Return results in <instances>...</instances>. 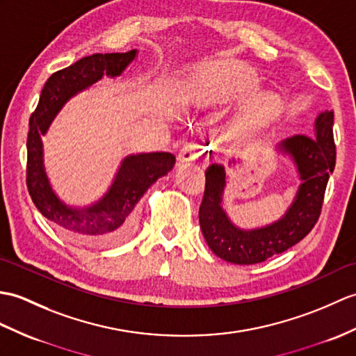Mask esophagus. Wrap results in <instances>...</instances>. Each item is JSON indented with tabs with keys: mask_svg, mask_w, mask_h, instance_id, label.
Masks as SVG:
<instances>
[{
	"mask_svg": "<svg viewBox=\"0 0 356 356\" xmlns=\"http://www.w3.org/2000/svg\"><path fill=\"white\" fill-rule=\"evenodd\" d=\"M197 156H198V145L194 143H189L180 148L177 158L180 162H189V161H194Z\"/></svg>",
	"mask_w": 356,
	"mask_h": 356,
	"instance_id": "obj_1",
	"label": "esophagus"
}]
</instances>
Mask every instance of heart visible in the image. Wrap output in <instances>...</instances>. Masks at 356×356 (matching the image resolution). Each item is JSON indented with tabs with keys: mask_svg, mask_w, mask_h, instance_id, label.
<instances>
[{
	"mask_svg": "<svg viewBox=\"0 0 356 356\" xmlns=\"http://www.w3.org/2000/svg\"><path fill=\"white\" fill-rule=\"evenodd\" d=\"M191 86L198 95L208 100H221V98L232 94L236 89L234 74L226 65L204 66L194 72L191 77Z\"/></svg>",
	"mask_w": 356,
	"mask_h": 356,
	"instance_id": "obj_1",
	"label": "heart"
}]
</instances>
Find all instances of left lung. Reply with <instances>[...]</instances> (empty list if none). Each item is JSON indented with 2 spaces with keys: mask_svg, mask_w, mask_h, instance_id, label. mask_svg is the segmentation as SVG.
Masks as SVG:
<instances>
[{
  "mask_svg": "<svg viewBox=\"0 0 356 356\" xmlns=\"http://www.w3.org/2000/svg\"><path fill=\"white\" fill-rule=\"evenodd\" d=\"M334 112L318 113L312 135H294L277 145L299 172L300 185L285 216L258 229H239L222 209L226 171L220 163L206 170L204 195L198 211L200 229L209 249L221 259L250 266L282 253L307 236L320 217L329 176L335 168ZM230 163V162H229Z\"/></svg>",
  "mask_w": 356,
  "mask_h": 356,
  "instance_id": "1",
  "label": "left lung"
}]
</instances>
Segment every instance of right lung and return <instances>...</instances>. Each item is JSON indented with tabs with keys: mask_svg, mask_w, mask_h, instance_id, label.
<instances>
[{
	"mask_svg": "<svg viewBox=\"0 0 356 356\" xmlns=\"http://www.w3.org/2000/svg\"><path fill=\"white\" fill-rule=\"evenodd\" d=\"M138 51L92 54L77 60L49 77L36 111L30 117L27 138V188L33 203L45 218L53 221L66 235L89 245H113L129 238L135 226V208L147 189L163 177L176 163L167 152L139 153L124 158L111 188L100 200L72 208L53 191L44 167L42 139L65 103L81 90L102 80L118 77L135 60Z\"/></svg>",
	"mask_w": 356,
	"mask_h": 356,
	"instance_id": "add662e5",
	"label": "right lung"
}]
</instances>
